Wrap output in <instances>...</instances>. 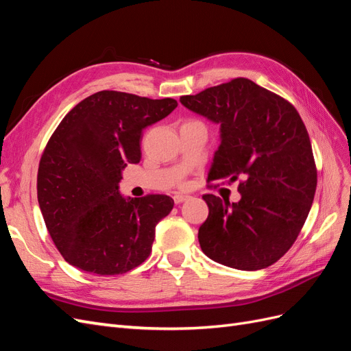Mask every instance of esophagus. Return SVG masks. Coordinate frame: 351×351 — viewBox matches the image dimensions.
Instances as JSON below:
<instances>
[{
	"label": "esophagus",
	"mask_w": 351,
	"mask_h": 351,
	"mask_svg": "<svg viewBox=\"0 0 351 351\" xmlns=\"http://www.w3.org/2000/svg\"><path fill=\"white\" fill-rule=\"evenodd\" d=\"M190 196L189 195H183V193H177V195H174V204H182V202H184V200H187Z\"/></svg>",
	"instance_id": "1"
}]
</instances>
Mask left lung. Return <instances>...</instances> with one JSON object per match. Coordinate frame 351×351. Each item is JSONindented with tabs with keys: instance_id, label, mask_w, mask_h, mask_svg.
<instances>
[{
	"instance_id": "1",
	"label": "left lung",
	"mask_w": 351,
	"mask_h": 351,
	"mask_svg": "<svg viewBox=\"0 0 351 351\" xmlns=\"http://www.w3.org/2000/svg\"><path fill=\"white\" fill-rule=\"evenodd\" d=\"M180 102L219 124L208 180L241 178L239 202L202 196L209 208L197 234L202 252L234 269L269 267L293 246L316 192L312 145L299 112L244 77Z\"/></svg>"
}]
</instances>
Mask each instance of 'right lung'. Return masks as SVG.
Returning <instances> with one entry per match:
<instances>
[{"label": "right lung", "instance_id": "1", "mask_svg": "<svg viewBox=\"0 0 351 351\" xmlns=\"http://www.w3.org/2000/svg\"><path fill=\"white\" fill-rule=\"evenodd\" d=\"M176 107L171 98L101 90L79 102L51 136L38 169V202L52 241L73 267L117 275L149 256L155 227L174 200L124 197L121 173L141 161L143 129Z\"/></svg>", "mask_w": 351, "mask_h": 351}]
</instances>
